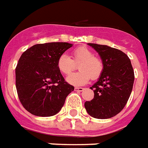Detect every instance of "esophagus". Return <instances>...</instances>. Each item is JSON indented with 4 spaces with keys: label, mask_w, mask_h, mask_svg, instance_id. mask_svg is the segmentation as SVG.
Wrapping results in <instances>:
<instances>
[{
    "label": "esophagus",
    "mask_w": 148,
    "mask_h": 148,
    "mask_svg": "<svg viewBox=\"0 0 148 148\" xmlns=\"http://www.w3.org/2000/svg\"><path fill=\"white\" fill-rule=\"evenodd\" d=\"M84 90V88H83V87H75V88H74V90H75V91H79V92H80V91H83Z\"/></svg>",
    "instance_id": "obj_1"
}]
</instances>
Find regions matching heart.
I'll use <instances>...</instances> for the list:
<instances>
[{
  "instance_id": "obj_1",
  "label": "heart",
  "mask_w": 148,
  "mask_h": 148,
  "mask_svg": "<svg viewBox=\"0 0 148 148\" xmlns=\"http://www.w3.org/2000/svg\"><path fill=\"white\" fill-rule=\"evenodd\" d=\"M73 58L65 53L59 56L57 61L58 70L64 75H69L79 64L78 73L68 76L67 81L75 86L84 85L90 78L96 79L103 71V63L98 57L94 56L92 51L87 47H78L72 53Z\"/></svg>"
}]
</instances>
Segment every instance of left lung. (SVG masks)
<instances>
[{
    "label": "left lung",
    "mask_w": 148,
    "mask_h": 148,
    "mask_svg": "<svg viewBox=\"0 0 148 148\" xmlns=\"http://www.w3.org/2000/svg\"><path fill=\"white\" fill-rule=\"evenodd\" d=\"M102 59L103 71L90 87L95 96L84 106L88 114L98 119L116 116L125 106L134 83V71L129 57L119 49L88 43Z\"/></svg>",
    "instance_id": "8db88e82"
}]
</instances>
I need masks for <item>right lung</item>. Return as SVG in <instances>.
<instances>
[{
  "label": "right lung",
  "instance_id": "add662e5",
  "mask_svg": "<svg viewBox=\"0 0 148 148\" xmlns=\"http://www.w3.org/2000/svg\"><path fill=\"white\" fill-rule=\"evenodd\" d=\"M72 46L68 42L37 44L21 55L16 68V87L21 104L31 114L53 116L74 90L57 67L59 56Z\"/></svg>",
  "mask_w": 148,
  "mask_h": 148
}]
</instances>
